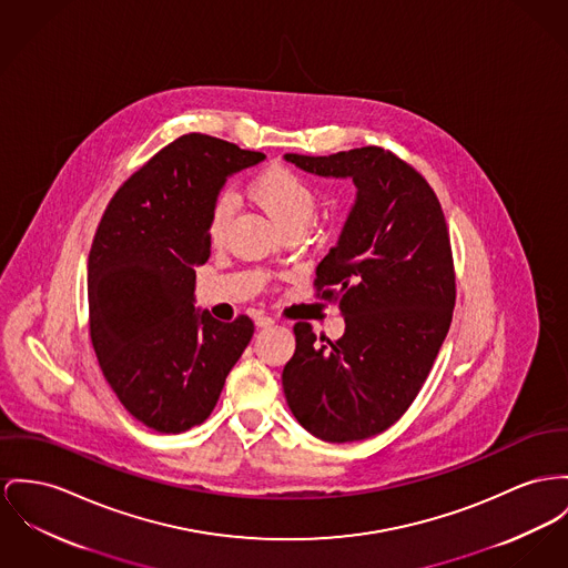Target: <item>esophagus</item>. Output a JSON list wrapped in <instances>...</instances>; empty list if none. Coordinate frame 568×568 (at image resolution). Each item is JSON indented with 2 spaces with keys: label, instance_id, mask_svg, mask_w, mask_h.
<instances>
[{
  "label": "esophagus",
  "instance_id": "obj_1",
  "mask_svg": "<svg viewBox=\"0 0 568 568\" xmlns=\"http://www.w3.org/2000/svg\"><path fill=\"white\" fill-rule=\"evenodd\" d=\"M254 323H256V327H261V329H265V327H271L275 321L271 318V316H265V314H258L256 318H254Z\"/></svg>",
  "mask_w": 568,
  "mask_h": 568
}]
</instances>
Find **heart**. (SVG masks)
<instances>
[{"label": "heart", "mask_w": 568, "mask_h": 568, "mask_svg": "<svg viewBox=\"0 0 568 568\" xmlns=\"http://www.w3.org/2000/svg\"><path fill=\"white\" fill-rule=\"evenodd\" d=\"M247 191L282 232L305 230L316 215V191L293 170L280 165L266 168L250 183ZM230 217L232 204L224 195L213 204L209 215V239L213 243H220L226 236Z\"/></svg>", "instance_id": "1"}]
</instances>
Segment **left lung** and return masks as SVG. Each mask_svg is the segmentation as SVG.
<instances>
[{
	"instance_id": "obj_1",
	"label": "left lung",
	"mask_w": 568,
	"mask_h": 568,
	"mask_svg": "<svg viewBox=\"0 0 568 568\" xmlns=\"http://www.w3.org/2000/svg\"><path fill=\"white\" fill-rule=\"evenodd\" d=\"M284 159L314 176L351 179L357 190L314 282L338 303L344 334L316 342L297 323L282 387L307 433L359 442L409 409L446 341L454 310L448 227L428 183L392 152L364 146Z\"/></svg>"
}]
</instances>
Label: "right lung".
<instances>
[{
	"label": "right lung",
	"instance_id": "1",
	"mask_svg": "<svg viewBox=\"0 0 568 568\" xmlns=\"http://www.w3.org/2000/svg\"><path fill=\"white\" fill-rule=\"evenodd\" d=\"M263 152L190 133L156 152L115 191L88 256L90 338L122 407L156 433H183L217 405L254 336L195 307V268L209 261V215L227 179Z\"/></svg>",
	"mask_w": 568,
	"mask_h": 568
}]
</instances>
